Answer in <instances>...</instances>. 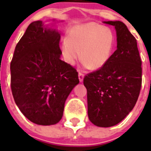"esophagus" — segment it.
<instances>
[{
    "mask_svg": "<svg viewBox=\"0 0 151 151\" xmlns=\"http://www.w3.org/2000/svg\"><path fill=\"white\" fill-rule=\"evenodd\" d=\"M84 78V74L81 72H78V79H79L80 82H82L83 81Z\"/></svg>",
    "mask_w": 151,
    "mask_h": 151,
    "instance_id": "1",
    "label": "esophagus"
}]
</instances>
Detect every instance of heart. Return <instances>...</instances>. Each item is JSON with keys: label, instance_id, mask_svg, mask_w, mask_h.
<instances>
[{"label": "heart", "instance_id": "1", "mask_svg": "<svg viewBox=\"0 0 151 151\" xmlns=\"http://www.w3.org/2000/svg\"><path fill=\"white\" fill-rule=\"evenodd\" d=\"M113 40V34L109 28L88 22L69 30L67 40H64L61 45V50L68 63L74 64L81 54L84 66L98 69L110 59Z\"/></svg>", "mask_w": 151, "mask_h": 151}]
</instances>
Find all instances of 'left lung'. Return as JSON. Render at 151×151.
Segmentation results:
<instances>
[{"label":"left lung","mask_w":151,"mask_h":151,"mask_svg":"<svg viewBox=\"0 0 151 151\" xmlns=\"http://www.w3.org/2000/svg\"><path fill=\"white\" fill-rule=\"evenodd\" d=\"M115 26L117 49L104 66L84 77L87 88L88 114L99 127L116 125L132 111L141 88L142 68L137 40L120 21Z\"/></svg>","instance_id":"left-lung-1"}]
</instances>
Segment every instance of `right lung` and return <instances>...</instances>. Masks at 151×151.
I'll list each match as a JSON object with an SVG mask.
<instances>
[{"mask_svg": "<svg viewBox=\"0 0 151 151\" xmlns=\"http://www.w3.org/2000/svg\"><path fill=\"white\" fill-rule=\"evenodd\" d=\"M60 35L41 21L28 26L10 63L12 94L26 118L38 125L57 123L79 79L76 69L60 60Z\"/></svg>", "mask_w": 151, "mask_h": 151, "instance_id": "1", "label": "right lung"}]
</instances>
